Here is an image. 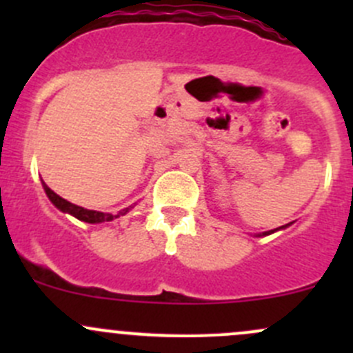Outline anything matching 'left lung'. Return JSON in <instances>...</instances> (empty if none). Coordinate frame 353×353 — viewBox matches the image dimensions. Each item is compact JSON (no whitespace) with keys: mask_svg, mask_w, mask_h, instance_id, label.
Instances as JSON below:
<instances>
[{"mask_svg":"<svg viewBox=\"0 0 353 353\" xmlns=\"http://www.w3.org/2000/svg\"><path fill=\"white\" fill-rule=\"evenodd\" d=\"M290 225H292V223H285V225L279 227V229H273V230H266V232H261V234H256V237H265V236H270V234L276 232V230H283V229H287V227H290Z\"/></svg>","mask_w":353,"mask_h":353,"instance_id":"8db88e82","label":"left lung"}]
</instances>
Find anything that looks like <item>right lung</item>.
<instances>
[{"label": "right lung", "instance_id": "right-lung-1", "mask_svg": "<svg viewBox=\"0 0 353 353\" xmlns=\"http://www.w3.org/2000/svg\"><path fill=\"white\" fill-rule=\"evenodd\" d=\"M42 188H44L46 194H48V198L51 199L52 205L56 206V208L59 210V212L63 213H68V215L74 216V219L81 220V222H87V223H102V222H110V220L117 219V216L121 215H126L128 212H130L133 206H128V208L121 210L119 213H104V212H95V210H87L83 208V206H78V205H73V203L66 201L65 198H61L59 194H56L54 191L51 190V188L48 186V184L42 181Z\"/></svg>", "mask_w": 353, "mask_h": 353}]
</instances>
